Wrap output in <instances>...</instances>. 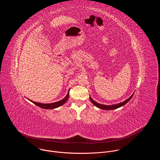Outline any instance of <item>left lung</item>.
Wrapping results in <instances>:
<instances>
[{
  "label": "left lung",
  "mask_w": 160,
  "mask_h": 160,
  "mask_svg": "<svg viewBox=\"0 0 160 160\" xmlns=\"http://www.w3.org/2000/svg\"><path fill=\"white\" fill-rule=\"evenodd\" d=\"M133 96V95L132 94L128 99H127V100H125V101H123L122 102L118 103V104H112V105H105V104H99V103L96 102L95 101H94L92 98H90V100L91 101V102L93 103L94 105H95L98 108H100V109H104V110H112V109H117L118 108H120V107L124 106L125 104H126L131 99V98H132Z\"/></svg>",
  "instance_id": "obj_1"
}]
</instances>
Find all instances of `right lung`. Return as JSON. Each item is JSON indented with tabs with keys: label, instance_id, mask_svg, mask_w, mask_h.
<instances>
[{
	"label": "right lung",
	"instance_id": "right-lung-1",
	"mask_svg": "<svg viewBox=\"0 0 160 160\" xmlns=\"http://www.w3.org/2000/svg\"><path fill=\"white\" fill-rule=\"evenodd\" d=\"M70 89L69 90H68V94L66 96V97L64 98H63L62 99H61V101H59L58 102H52V103H46V104H44V103H40V102H35V101H33L32 100H30L28 99L31 101L32 102H33V104H35V105L38 106V107L41 108H43V109H55V108H57L62 105H63L68 100V99H69V92H70Z\"/></svg>",
	"mask_w": 160,
	"mask_h": 160
}]
</instances>
